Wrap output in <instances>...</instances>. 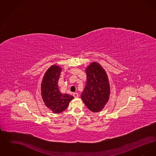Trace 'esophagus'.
Listing matches in <instances>:
<instances>
[{
    "instance_id": "34e87169",
    "label": "esophagus",
    "mask_w": 156,
    "mask_h": 156,
    "mask_svg": "<svg viewBox=\"0 0 156 156\" xmlns=\"http://www.w3.org/2000/svg\"><path fill=\"white\" fill-rule=\"evenodd\" d=\"M73 96L75 97V98H78V94L77 93V92H75L73 94Z\"/></svg>"
}]
</instances>
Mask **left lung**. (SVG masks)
Returning <instances> with one entry per match:
<instances>
[{"label":"left lung","instance_id":"left-lung-1","mask_svg":"<svg viewBox=\"0 0 156 156\" xmlns=\"http://www.w3.org/2000/svg\"><path fill=\"white\" fill-rule=\"evenodd\" d=\"M87 81L82 93L83 103L93 112L101 111L109 100L110 87L104 68L96 62L91 63L86 69Z\"/></svg>","mask_w":156,"mask_h":156}]
</instances>
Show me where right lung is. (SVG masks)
Masks as SVG:
<instances>
[{
  "label": "right lung",
  "mask_w": 156,
  "mask_h": 156,
  "mask_svg": "<svg viewBox=\"0 0 156 156\" xmlns=\"http://www.w3.org/2000/svg\"><path fill=\"white\" fill-rule=\"evenodd\" d=\"M61 68L54 65L45 72L41 82V95L46 106L54 113L64 111L74 97L62 94L58 88Z\"/></svg>",
  "instance_id": "obj_1"
}]
</instances>
